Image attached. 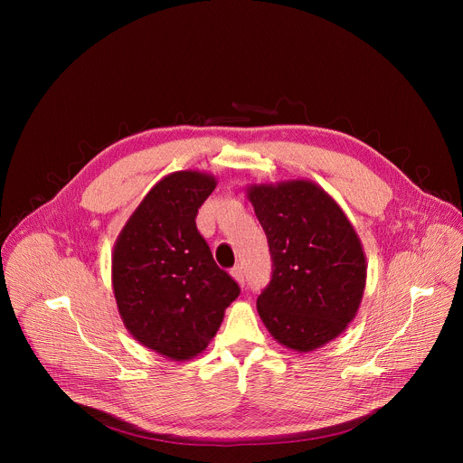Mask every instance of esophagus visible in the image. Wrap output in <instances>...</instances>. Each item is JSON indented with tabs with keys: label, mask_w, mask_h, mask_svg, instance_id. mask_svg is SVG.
<instances>
[{
	"label": "esophagus",
	"mask_w": 463,
	"mask_h": 463,
	"mask_svg": "<svg viewBox=\"0 0 463 463\" xmlns=\"http://www.w3.org/2000/svg\"><path fill=\"white\" fill-rule=\"evenodd\" d=\"M231 277L240 284V286H245V271L241 266H236L231 269Z\"/></svg>",
	"instance_id": "obj_1"
}]
</instances>
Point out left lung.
Returning <instances> with one entry per match:
<instances>
[{
    "label": "left lung",
    "instance_id": "1",
    "mask_svg": "<svg viewBox=\"0 0 463 463\" xmlns=\"http://www.w3.org/2000/svg\"><path fill=\"white\" fill-rule=\"evenodd\" d=\"M245 194L273 260L258 315L279 345L298 354L322 348L359 311L366 286L363 243L339 203L309 179L252 183Z\"/></svg>",
    "mask_w": 463,
    "mask_h": 463
}]
</instances>
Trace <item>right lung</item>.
<instances>
[{"instance_id": "add662e5", "label": "right lung", "mask_w": 463, "mask_h": 463, "mask_svg": "<svg viewBox=\"0 0 463 463\" xmlns=\"http://www.w3.org/2000/svg\"><path fill=\"white\" fill-rule=\"evenodd\" d=\"M216 184L202 170L165 175L131 213L111 252L113 295L129 335L177 363L209 346L240 295L195 227Z\"/></svg>"}]
</instances>
